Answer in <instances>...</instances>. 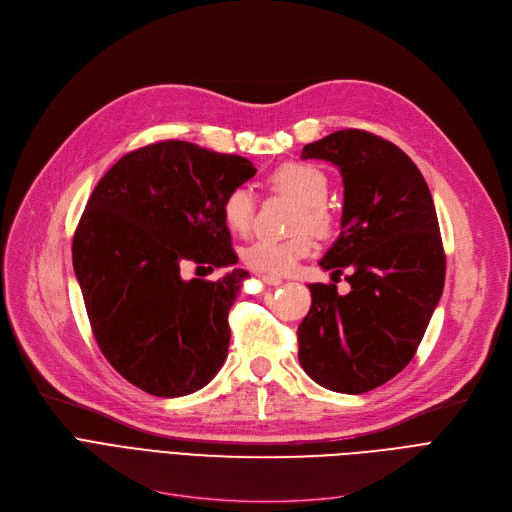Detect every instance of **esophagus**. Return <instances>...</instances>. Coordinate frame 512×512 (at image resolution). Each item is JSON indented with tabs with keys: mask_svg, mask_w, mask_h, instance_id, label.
I'll use <instances>...</instances> for the list:
<instances>
[{
	"mask_svg": "<svg viewBox=\"0 0 512 512\" xmlns=\"http://www.w3.org/2000/svg\"><path fill=\"white\" fill-rule=\"evenodd\" d=\"M259 280L263 282V284H270V286H278V284H282V278H278V276H259Z\"/></svg>",
	"mask_w": 512,
	"mask_h": 512,
	"instance_id": "1",
	"label": "esophagus"
}]
</instances>
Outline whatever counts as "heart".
Instances as JSON below:
<instances>
[{"label":"heart","mask_w":512,"mask_h":512,"mask_svg":"<svg viewBox=\"0 0 512 512\" xmlns=\"http://www.w3.org/2000/svg\"><path fill=\"white\" fill-rule=\"evenodd\" d=\"M270 186L278 193L292 197L301 203V211L297 215V230L309 228L315 234L326 236L334 218L326 207L328 197V176L319 168L303 161H292V164L280 166L270 176ZM222 218L226 226L236 234H247L253 226L255 218V195L249 186H234L226 193L222 201ZM313 249V240L307 232H299L290 238H259L245 249L242 259L253 272L265 276H286L299 259L307 257Z\"/></svg>","instance_id":"b5f03b06"}]
</instances>
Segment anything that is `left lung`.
Instances as JSON below:
<instances>
[{
  "label": "left lung",
  "mask_w": 512,
  "mask_h": 512,
  "mask_svg": "<svg viewBox=\"0 0 512 512\" xmlns=\"http://www.w3.org/2000/svg\"><path fill=\"white\" fill-rule=\"evenodd\" d=\"M301 157L330 161L342 174V232L319 265L334 280L346 270L351 292L309 284L299 361L319 386L363 394L409 365L442 297L446 257L434 199L411 157L365 130L332 132Z\"/></svg>",
  "instance_id": "left-lung-1"
}]
</instances>
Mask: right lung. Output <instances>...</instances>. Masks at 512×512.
Masks as SVG:
<instances>
[{"mask_svg":"<svg viewBox=\"0 0 512 512\" xmlns=\"http://www.w3.org/2000/svg\"><path fill=\"white\" fill-rule=\"evenodd\" d=\"M255 172L247 157L161 141L126 153L97 182L72 265L103 357L137 388L186 396L224 365L228 311L249 274L184 281L179 267L236 265L222 201Z\"/></svg>","mask_w":512,"mask_h":512,"instance_id":"add662e5","label":"right lung"}]
</instances>
